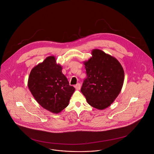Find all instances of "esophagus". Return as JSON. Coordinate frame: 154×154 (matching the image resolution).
Listing matches in <instances>:
<instances>
[{"mask_svg": "<svg viewBox=\"0 0 154 154\" xmlns=\"http://www.w3.org/2000/svg\"><path fill=\"white\" fill-rule=\"evenodd\" d=\"M75 89H76L77 90H80V88H81V85H80V83L77 84V85L75 86Z\"/></svg>", "mask_w": 154, "mask_h": 154, "instance_id": "1", "label": "esophagus"}]
</instances>
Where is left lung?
<instances>
[{
    "label": "left lung",
    "mask_w": 154,
    "mask_h": 154,
    "mask_svg": "<svg viewBox=\"0 0 154 154\" xmlns=\"http://www.w3.org/2000/svg\"><path fill=\"white\" fill-rule=\"evenodd\" d=\"M92 56L83 62L87 77L81 92L90 106L104 110L120 94L124 81V71L115 57L101 50H92Z\"/></svg>",
    "instance_id": "left-lung-1"
}]
</instances>
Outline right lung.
<instances>
[{
  "instance_id": "1",
  "label": "right lung",
  "mask_w": 154,
  "mask_h": 154,
  "mask_svg": "<svg viewBox=\"0 0 154 154\" xmlns=\"http://www.w3.org/2000/svg\"><path fill=\"white\" fill-rule=\"evenodd\" d=\"M62 70V67L56 63L55 57L48 56L32 69L27 82L29 91L38 103L55 114L68 106L75 91Z\"/></svg>"
}]
</instances>
